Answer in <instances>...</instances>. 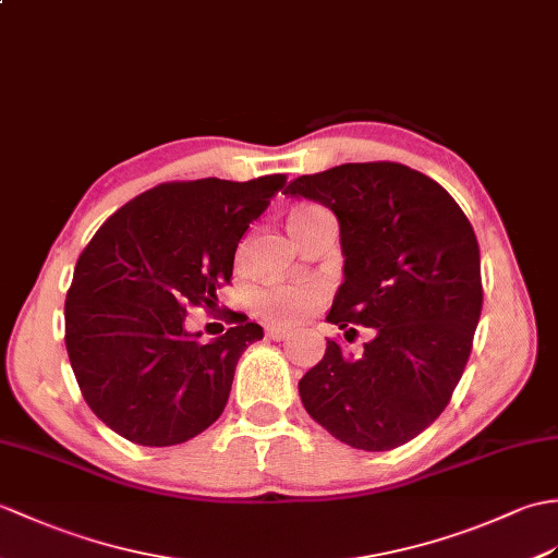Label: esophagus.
Listing matches in <instances>:
<instances>
[{
  "mask_svg": "<svg viewBox=\"0 0 558 558\" xmlns=\"http://www.w3.org/2000/svg\"><path fill=\"white\" fill-rule=\"evenodd\" d=\"M266 338L274 340V342H282L290 338V330H282V328H268L266 330Z\"/></svg>",
  "mask_w": 558,
  "mask_h": 558,
  "instance_id": "34e87169",
  "label": "esophagus"
}]
</instances>
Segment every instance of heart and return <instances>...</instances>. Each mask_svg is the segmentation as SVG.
Wrapping results in <instances>:
<instances>
[{
  "label": "heart",
  "instance_id": "obj_1",
  "mask_svg": "<svg viewBox=\"0 0 558 558\" xmlns=\"http://www.w3.org/2000/svg\"><path fill=\"white\" fill-rule=\"evenodd\" d=\"M323 216L328 214L318 209V206H296V209L288 214V230L300 242L304 232ZM323 300H326V288L320 282L278 284V288H268L254 296V311L264 320H268L270 326L292 328L308 314H314Z\"/></svg>",
  "mask_w": 558,
  "mask_h": 558
}]
</instances>
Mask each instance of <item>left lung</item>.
<instances>
[{"instance_id": "left-lung-1", "label": "left lung", "mask_w": 558, "mask_h": 558, "mask_svg": "<svg viewBox=\"0 0 558 558\" xmlns=\"http://www.w3.org/2000/svg\"><path fill=\"white\" fill-rule=\"evenodd\" d=\"M288 197L326 204L340 220L344 282L328 320L338 340L300 380L308 416L340 442L387 451L421 435L449 404L483 308L481 250L454 197L404 163H342L300 175Z\"/></svg>"}]
</instances>
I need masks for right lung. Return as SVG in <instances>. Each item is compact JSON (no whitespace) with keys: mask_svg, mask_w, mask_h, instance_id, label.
Segmentation results:
<instances>
[{"mask_svg":"<svg viewBox=\"0 0 558 558\" xmlns=\"http://www.w3.org/2000/svg\"><path fill=\"white\" fill-rule=\"evenodd\" d=\"M284 183L282 173L161 183L104 220L77 256L66 352L87 407L113 433L171 447L223 413L238 361L264 330L226 311L230 328L206 344L185 316L216 311L238 242Z\"/></svg>","mask_w":558,"mask_h":558,"instance_id":"right-lung-1","label":"right lung"}]
</instances>
